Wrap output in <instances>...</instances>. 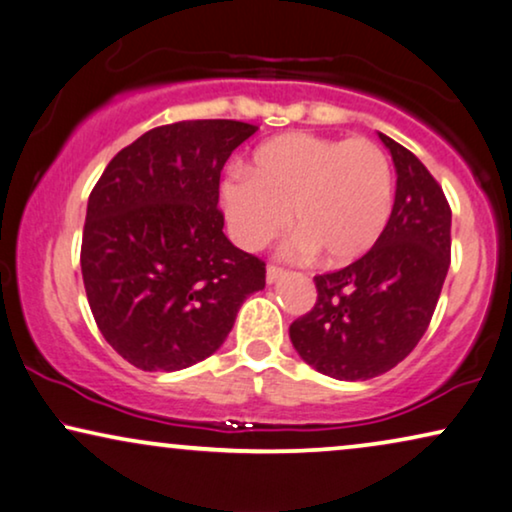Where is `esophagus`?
<instances>
[{
    "label": "esophagus",
    "mask_w": 512,
    "mask_h": 512,
    "mask_svg": "<svg viewBox=\"0 0 512 512\" xmlns=\"http://www.w3.org/2000/svg\"><path fill=\"white\" fill-rule=\"evenodd\" d=\"M285 276H288V271H285V269H281V267H267V283L269 285L278 283Z\"/></svg>",
    "instance_id": "1"
}]
</instances>
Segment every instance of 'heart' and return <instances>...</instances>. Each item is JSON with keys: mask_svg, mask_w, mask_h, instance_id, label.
<instances>
[{"mask_svg": "<svg viewBox=\"0 0 512 512\" xmlns=\"http://www.w3.org/2000/svg\"><path fill=\"white\" fill-rule=\"evenodd\" d=\"M220 206L245 250L264 248L292 220L297 255L349 264L374 248L391 220L393 168L365 138L285 133L257 147L248 170H229Z\"/></svg>", "mask_w": 512, "mask_h": 512, "instance_id": "b5f03b06", "label": "heart"}]
</instances>
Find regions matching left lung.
Masks as SVG:
<instances>
[{
    "mask_svg": "<svg viewBox=\"0 0 512 512\" xmlns=\"http://www.w3.org/2000/svg\"><path fill=\"white\" fill-rule=\"evenodd\" d=\"M395 166L384 234L349 267L316 276L318 299L290 325V342L313 370L339 381L379 377L410 356L440 299L452 248V210L410 149L379 133Z\"/></svg>",
    "mask_w": 512,
    "mask_h": 512,
    "instance_id": "8db88e82",
    "label": "left lung"
}]
</instances>
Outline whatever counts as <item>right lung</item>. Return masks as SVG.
I'll list each match as a JSON object with an SVG mask.
<instances>
[{
	"instance_id": "obj_1",
	"label": "right lung",
	"mask_w": 512,
	"mask_h": 512,
	"mask_svg": "<svg viewBox=\"0 0 512 512\" xmlns=\"http://www.w3.org/2000/svg\"><path fill=\"white\" fill-rule=\"evenodd\" d=\"M257 126L177 121L140 135L88 196L81 276L102 337L145 372H175L220 349L267 281L224 236L220 173Z\"/></svg>"
}]
</instances>
